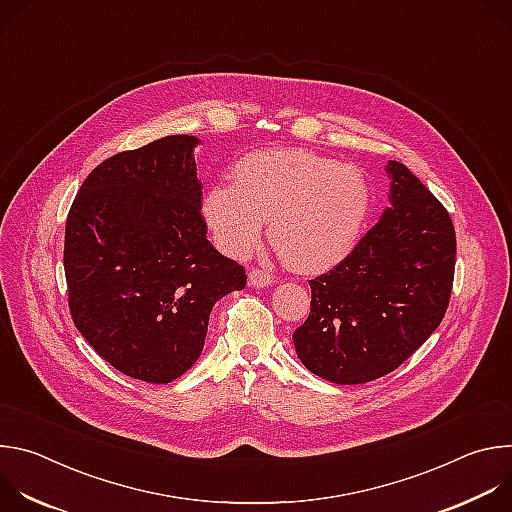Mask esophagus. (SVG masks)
Returning a JSON list of instances; mask_svg holds the SVG:
<instances>
[{
	"mask_svg": "<svg viewBox=\"0 0 512 512\" xmlns=\"http://www.w3.org/2000/svg\"><path fill=\"white\" fill-rule=\"evenodd\" d=\"M249 283H251L253 287H267V285L273 283V275H269V273L263 271V269L253 267V269L249 271Z\"/></svg>",
	"mask_w": 512,
	"mask_h": 512,
	"instance_id": "obj_1",
	"label": "esophagus"
}]
</instances>
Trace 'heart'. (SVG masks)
<instances>
[{
	"mask_svg": "<svg viewBox=\"0 0 512 512\" xmlns=\"http://www.w3.org/2000/svg\"><path fill=\"white\" fill-rule=\"evenodd\" d=\"M371 208L362 170L306 150L245 156L233 184H214L202 202L214 243L249 255L269 218V239L296 271L316 273L342 261L358 241Z\"/></svg>",
	"mask_w": 512,
	"mask_h": 512,
	"instance_id": "obj_1",
	"label": "heart"
}]
</instances>
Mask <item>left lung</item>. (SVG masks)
<instances>
[{"label": "left lung", "instance_id": "1", "mask_svg": "<svg viewBox=\"0 0 512 512\" xmlns=\"http://www.w3.org/2000/svg\"><path fill=\"white\" fill-rule=\"evenodd\" d=\"M391 208L328 273L310 279L294 332L306 369L338 385L393 373L446 316L456 267L450 212L407 166L389 162Z\"/></svg>", "mask_w": 512, "mask_h": 512}]
</instances>
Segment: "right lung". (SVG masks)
Wrapping results in <instances>:
<instances>
[{"mask_svg":"<svg viewBox=\"0 0 512 512\" xmlns=\"http://www.w3.org/2000/svg\"><path fill=\"white\" fill-rule=\"evenodd\" d=\"M192 135L115 154L66 216L68 310L119 373L170 383L202 352L212 306L247 283L206 239Z\"/></svg>","mask_w":512,"mask_h":512,"instance_id":"add662e5","label":"right lung"}]
</instances>
